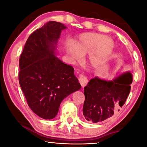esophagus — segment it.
Segmentation results:
<instances>
[{
  "label": "esophagus",
  "mask_w": 147,
  "mask_h": 147,
  "mask_svg": "<svg viewBox=\"0 0 147 147\" xmlns=\"http://www.w3.org/2000/svg\"><path fill=\"white\" fill-rule=\"evenodd\" d=\"M78 81H79L80 84L82 87H84L87 84L88 82V80L87 77L84 74H80L79 78H78Z\"/></svg>",
  "instance_id": "1"
}]
</instances>
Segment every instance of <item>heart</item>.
<instances>
[{"mask_svg":"<svg viewBox=\"0 0 147 147\" xmlns=\"http://www.w3.org/2000/svg\"><path fill=\"white\" fill-rule=\"evenodd\" d=\"M115 44L113 39L98 33H83L66 45V51L72 60L79 61L81 56L88 53L87 61L94 67H101L112 53Z\"/></svg>","mask_w":147,"mask_h":147,"instance_id":"obj_1","label":"heart"}]
</instances>
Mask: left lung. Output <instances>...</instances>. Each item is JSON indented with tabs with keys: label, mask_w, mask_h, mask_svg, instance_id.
<instances>
[{
	"label": "left lung",
	"mask_w": 147,
	"mask_h": 147,
	"mask_svg": "<svg viewBox=\"0 0 147 147\" xmlns=\"http://www.w3.org/2000/svg\"><path fill=\"white\" fill-rule=\"evenodd\" d=\"M132 74L126 73L113 80L95 77L84 87L83 115L88 121H104L123 106L131 90Z\"/></svg>",
	"instance_id": "8db88e82"
}]
</instances>
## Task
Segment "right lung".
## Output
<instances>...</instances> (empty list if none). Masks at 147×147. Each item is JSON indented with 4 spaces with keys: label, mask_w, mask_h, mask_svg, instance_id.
<instances>
[{
    "label": "right lung",
    "mask_w": 147,
    "mask_h": 147,
    "mask_svg": "<svg viewBox=\"0 0 147 147\" xmlns=\"http://www.w3.org/2000/svg\"><path fill=\"white\" fill-rule=\"evenodd\" d=\"M66 26L48 22L26 41L19 60V83L30 109L39 117L51 119L61 102L80 88L74 69L55 55L61 31Z\"/></svg>",
    "instance_id": "right-lung-1"
}]
</instances>
